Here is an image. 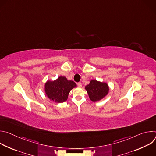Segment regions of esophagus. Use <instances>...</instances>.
I'll return each mask as SVG.
<instances>
[{
    "mask_svg": "<svg viewBox=\"0 0 156 156\" xmlns=\"http://www.w3.org/2000/svg\"><path fill=\"white\" fill-rule=\"evenodd\" d=\"M77 85H78V86L79 87H81V86H82V84H81V83H77Z\"/></svg>",
    "mask_w": 156,
    "mask_h": 156,
    "instance_id": "esophagus-1",
    "label": "esophagus"
}]
</instances>
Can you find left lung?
<instances>
[{
	"instance_id": "8db88e82",
	"label": "left lung",
	"mask_w": 156,
	"mask_h": 156,
	"mask_svg": "<svg viewBox=\"0 0 156 156\" xmlns=\"http://www.w3.org/2000/svg\"><path fill=\"white\" fill-rule=\"evenodd\" d=\"M89 98L93 102H98L104 98L109 92V86L105 82L91 80L85 86Z\"/></svg>"
}]
</instances>
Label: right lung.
<instances>
[{"instance_id": "obj_1", "label": "right lung", "mask_w": 156, "mask_h": 156, "mask_svg": "<svg viewBox=\"0 0 156 156\" xmlns=\"http://www.w3.org/2000/svg\"><path fill=\"white\" fill-rule=\"evenodd\" d=\"M76 87L74 81L60 76L54 81L48 80L44 84V92L51 101L62 103L67 100L70 91Z\"/></svg>"}]
</instances>
